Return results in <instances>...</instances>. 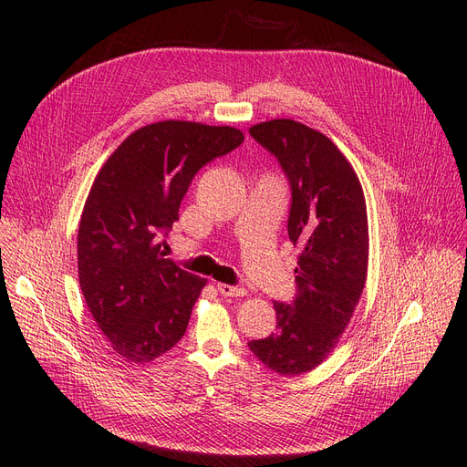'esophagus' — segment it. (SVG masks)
<instances>
[{
  "instance_id": "esophagus-1",
  "label": "esophagus",
  "mask_w": 467,
  "mask_h": 467,
  "mask_svg": "<svg viewBox=\"0 0 467 467\" xmlns=\"http://www.w3.org/2000/svg\"><path fill=\"white\" fill-rule=\"evenodd\" d=\"M217 291L225 297H244L248 296V291L240 285H229V284H217Z\"/></svg>"
}]
</instances>
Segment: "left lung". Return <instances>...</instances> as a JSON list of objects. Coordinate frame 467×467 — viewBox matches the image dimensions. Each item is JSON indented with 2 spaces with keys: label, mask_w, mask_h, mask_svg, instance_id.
Here are the masks:
<instances>
[{
  "label": "left lung",
  "mask_w": 467,
  "mask_h": 467,
  "mask_svg": "<svg viewBox=\"0 0 467 467\" xmlns=\"http://www.w3.org/2000/svg\"><path fill=\"white\" fill-rule=\"evenodd\" d=\"M250 134L276 155L289 180L287 234L301 254L296 301L275 303L278 331L248 347L268 369L293 377L335 350L359 303L369 263L365 194L326 134L293 119L259 122Z\"/></svg>",
  "instance_id": "8db88e82"
}]
</instances>
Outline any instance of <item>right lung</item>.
Wrapping results in <instances>:
<instances>
[{
  "mask_svg": "<svg viewBox=\"0 0 467 467\" xmlns=\"http://www.w3.org/2000/svg\"><path fill=\"white\" fill-rule=\"evenodd\" d=\"M242 141L234 127L159 120L132 132L98 171L78 234L79 285L125 361L150 363L185 335L206 278L164 259L159 234L180 219L196 171Z\"/></svg>",
  "mask_w": 467,
  "mask_h": 467,
  "instance_id": "add662e5",
  "label": "right lung"
}]
</instances>
